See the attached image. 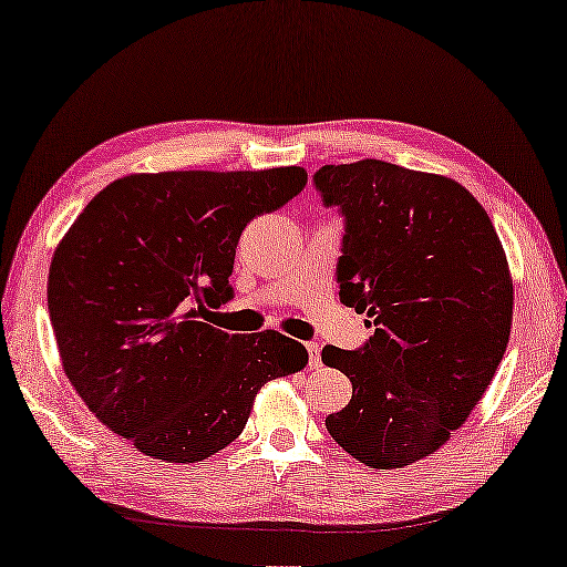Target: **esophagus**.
I'll return each instance as SVG.
<instances>
[{
  "label": "esophagus",
  "mask_w": 567,
  "mask_h": 567,
  "mask_svg": "<svg viewBox=\"0 0 567 567\" xmlns=\"http://www.w3.org/2000/svg\"><path fill=\"white\" fill-rule=\"evenodd\" d=\"M306 351H309V364L319 367L321 364V347L313 344V341H309V344H306Z\"/></svg>",
  "instance_id": "esophagus-1"
}]
</instances>
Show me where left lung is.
I'll use <instances>...</instances> for the list:
<instances>
[{"instance_id":"obj_1","label":"left lung","mask_w":567,"mask_h":567,"mask_svg":"<svg viewBox=\"0 0 567 567\" xmlns=\"http://www.w3.org/2000/svg\"><path fill=\"white\" fill-rule=\"evenodd\" d=\"M313 185L344 218L339 299L371 329L364 347L321 351L351 382L327 430L367 467H404L465 424L503 361L513 323L505 250L452 178L367 157L323 165Z\"/></svg>"}]
</instances>
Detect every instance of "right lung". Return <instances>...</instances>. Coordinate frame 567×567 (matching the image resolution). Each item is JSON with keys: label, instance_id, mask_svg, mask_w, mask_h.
I'll use <instances>...</instances> for the list:
<instances>
[{"label": "right lung", "instance_id": "right-lung-1", "mask_svg": "<svg viewBox=\"0 0 567 567\" xmlns=\"http://www.w3.org/2000/svg\"><path fill=\"white\" fill-rule=\"evenodd\" d=\"M306 171L137 173L92 198L54 250L50 321L64 374L97 420L147 457L200 462L228 447L271 379L306 349L278 331L206 323L234 299L236 246L289 203Z\"/></svg>", "mask_w": 567, "mask_h": 567}]
</instances>
